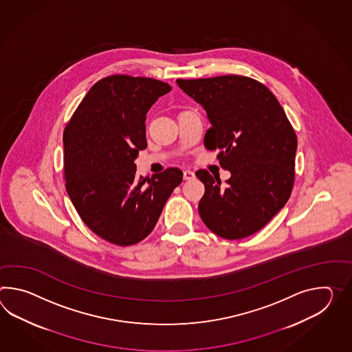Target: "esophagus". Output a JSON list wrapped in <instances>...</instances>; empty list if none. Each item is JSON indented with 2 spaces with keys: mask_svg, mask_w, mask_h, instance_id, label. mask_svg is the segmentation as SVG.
I'll return each instance as SVG.
<instances>
[{
  "mask_svg": "<svg viewBox=\"0 0 352 352\" xmlns=\"http://www.w3.org/2000/svg\"><path fill=\"white\" fill-rule=\"evenodd\" d=\"M183 177H184V179L186 180H190L195 178V174L192 172V170H184V172H183Z\"/></svg>",
  "mask_w": 352,
  "mask_h": 352,
  "instance_id": "esophagus-1",
  "label": "esophagus"
}]
</instances>
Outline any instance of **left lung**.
Wrapping results in <instances>:
<instances>
[{"instance_id":"obj_1","label":"left lung","mask_w":352,"mask_h":352,"mask_svg":"<svg viewBox=\"0 0 352 352\" xmlns=\"http://www.w3.org/2000/svg\"><path fill=\"white\" fill-rule=\"evenodd\" d=\"M177 85L204 107L211 122L204 145L219 148V164L231 173L226 187L206 170L195 173L206 188L201 219L227 240L258 232L288 202L294 183L298 141L284 109L248 77L177 79Z\"/></svg>"}]
</instances>
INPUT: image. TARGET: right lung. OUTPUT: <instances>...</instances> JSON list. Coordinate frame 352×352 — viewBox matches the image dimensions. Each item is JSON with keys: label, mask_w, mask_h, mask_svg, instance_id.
Instances as JSON below:
<instances>
[{"label": "right lung", "mask_w": 352, "mask_h": 352, "mask_svg": "<svg viewBox=\"0 0 352 352\" xmlns=\"http://www.w3.org/2000/svg\"><path fill=\"white\" fill-rule=\"evenodd\" d=\"M172 87L157 79L111 76L94 85L64 130V177L72 204L94 234L109 243H140L157 225L178 168L136 175L146 142V113Z\"/></svg>", "instance_id": "1"}]
</instances>
